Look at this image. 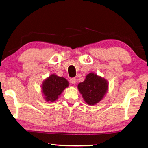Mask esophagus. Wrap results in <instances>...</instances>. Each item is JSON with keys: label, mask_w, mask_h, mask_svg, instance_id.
<instances>
[{"label": "esophagus", "mask_w": 148, "mask_h": 148, "mask_svg": "<svg viewBox=\"0 0 148 148\" xmlns=\"http://www.w3.org/2000/svg\"><path fill=\"white\" fill-rule=\"evenodd\" d=\"M70 82L72 84H75L77 82V79L75 78H72L70 79Z\"/></svg>", "instance_id": "esophagus-1"}]
</instances>
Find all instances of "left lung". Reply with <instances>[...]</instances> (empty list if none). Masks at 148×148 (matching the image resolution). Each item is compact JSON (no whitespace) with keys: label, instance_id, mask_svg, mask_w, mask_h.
Masks as SVG:
<instances>
[{"label":"left lung","instance_id":"left-lung-1","mask_svg":"<svg viewBox=\"0 0 148 148\" xmlns=\"http://www.w3.org/2000/svg\"><path fill=\"white\" fill-rule=\"evenodd\" d=\"M108 82L97 74L90 73L87 75L84 82L78 85V89L86 103L94 105L99 103L108 91Z\"/></svg>","mask_w":148,"mask_h":148}]
</instances>
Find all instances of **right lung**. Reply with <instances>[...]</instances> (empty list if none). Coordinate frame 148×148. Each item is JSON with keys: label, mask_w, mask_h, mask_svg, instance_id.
<instances>
[{"label": "right lung", "mask_w": 148, "mask_h": 148, "mask_svg": "<svg viewBox=\"0 0 148 148\" xmlns=\"http://www.w3.org/2000/svg\"><path fill=\"white\" fill-rule=\"evenodd\" d=\"M69 86L68 81L64 77L52 74L42 84L41 89L47 102H53L59 98L63 91Z\"/></svg>", "instance_id": "add662e5"}]
</instances>
